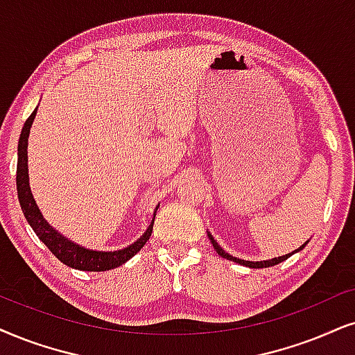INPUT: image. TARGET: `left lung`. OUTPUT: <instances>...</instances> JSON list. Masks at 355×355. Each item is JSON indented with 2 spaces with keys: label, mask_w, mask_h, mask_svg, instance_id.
<instances>
[{
  "label": "left lung",
  "mask_w": 355,
  "mask_h": 355,
  "mask_svg": "<svg viewBox=\"0 0 355 355\" xmlns=\"http://www.w3.org/2000/svg\"><path fill=\"white\" fill-rule=\"evenodd\" d=\"M208 237H209V241H211V244H213V248L216 249V252L221 255V257H224V259H227V260H232V262H237V263H241V266H245V267H250V268H263V267H272V266H277V263H280V262H284V260H286L290 257L291 254H295V252H298V250H302L304 245L306 244H303L302 248L300 249H297V250H293V252L291 254H286V255H282V257H275V259H272V260H263V262H249V260H242V259H237V257H232V255H230L227 252H224V250L219 248L218 245V242L213 239V236L211 234H208Z\"/></svg>",
  "instance_id": "8db88e82"
}]
</instances>
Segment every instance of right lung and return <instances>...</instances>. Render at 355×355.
<instances>
[{
	"label": "right lung",
	"instance_id": "right-lung-1",
	"mask_svg": "<svg viewBox=\"0 0 355 355\" xmlns=\"http://www.w3.org/2000/svg\"><path fill=\"white\" fill-rule=\"evenodd\" d=\"M37 110H34V113L29 116L28 121L24 123L22 128L19 144H17V170H16V187H17V198H19L22 213H24L26 219L31 224L35 234L44 244L47 245L49 250L55 255V257L64 262L65 266L71 268H78V270H87V272H105L110 268L123 266L124 262H128L134 254H137L139 250L146 245V242L149 241L152 234V227H154V221L150 223L149 230L144 232V236L141 239L134 242L123 250H116V252H98V250H89L83 249L80 245L73 244V242L65 239L64 236L58 234L53 227L49 224L46 219L42 218L40 211L35 205L33 198V193L29 188V175H28V137L31 125L35 118Z\"/></svg>",
	"mask_w": 355,
	"mask_h": 355
}]
</instances>
